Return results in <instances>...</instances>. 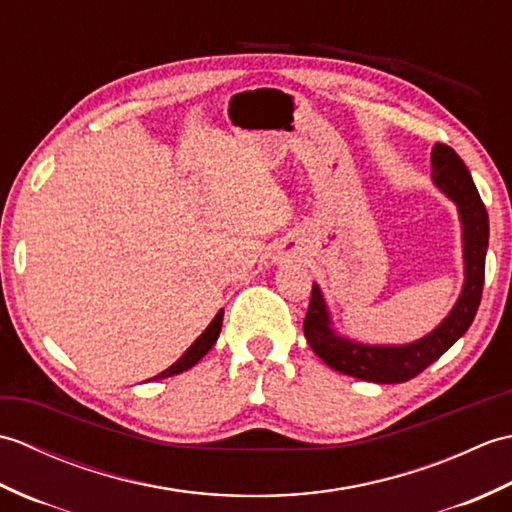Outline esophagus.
<instances>
[{
	"mask_svg": "<svg viewBox=\"0 0 512 512\" xmlns=\"http://www.w3.org/2000/svg\"><path fill=\"white\" fill-rule=\"evenodd\" d=\"M279 259H281V257H279Z\"/></svg>",
	"mask_w": 512,
	"mask_h": 512,
	"instance_id": "obj_1",
	"label": "esophagus"
}]
</instances>
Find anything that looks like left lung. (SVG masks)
<instances>
[{"label":"left lung","mask_w":512,"mask_h":512,"mask_svg":"<svg viewBox=\"0 0 512 512\" xmlns=\"http://www.w3.org/2000/svg\"><path fill=\"white\" fill-rule=\"evenodd\" d=\"M431 180L458 206L464 257V284L460 297L438 328L422 339L405 345H367L345 339L334 330L332 314L323 292L319 284H312L303 332H306L312 352L336 372L378 385L405 383L431 363H436L471 328L484 288L488 213L469 169L451 147L438 143L431 149Z\"/></svg>","instance_id":"obj_1"}]
</instances>
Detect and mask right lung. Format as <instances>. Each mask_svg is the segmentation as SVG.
Instances as JSON below:
<instances>
[{"instance_id":"add662e5","label":"right lung","mask_w":512,"mask_h":512,"mask_svg":"<svg viewBox=\"0 0 512 512\" xmlns=\"http://www.w3.org/2000/svg\"><path fill=\"white\" fill-rule=\"evenodd\" d=\"M222 319H224V310H220L213 317V321L206 325V330L198 336V339H195L193 343H191V347L187 352H184L176 363H173L171 367H167L165 372H160L158 376H154L156 380H160V378H169V376H176V374H182V372H187V369H191L193 365H198V361L200 358L211 350V347L215 345V341H217V336H220V330H222Z\"/></svg>"}]
</instances>
